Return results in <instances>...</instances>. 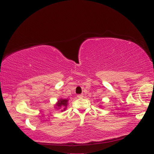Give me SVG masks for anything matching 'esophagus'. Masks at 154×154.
Segmentation results:
<instances>
[{"label": "esophagus", "instance_id": "34e87169", "mask_svg": "<svg viewBox=\"0 0 154 154\" xmlns=\"http://www.w3.org/2000/svg\"><path fill=\"white\" fill-rule=\"evenodd\" d=\"M83 97V94H78V95H77V97H78V98H82Z\"/></svg>", "mask_w": 154, "mask_h": 154}]
</instances>
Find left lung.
<instances>
[{
    "label": "left lung",
    "mask_w": 154,
    "mask_h": 154,
    "mask_svg": "<svg viewBox=\"0 0 154 154\" xmlns=\"http://www.w3.org/2000/svg\"><path fill=\"white\" fill-rule=\"evenodd\" d=\"M100 107H101V106H100Z\"/></svg>",
    "instance_id": "obj_1"
}]
</instances>
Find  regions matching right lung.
<instances>
[{"instance_id": "add662e5", "label": "right lung", "mask_w": 154, "mask_h": 154, "mask_svg": "<svg viewBox=\"0 0 154 154\" xmlns=\"http://www.w3.org/2000/svg\"><path fill=\"white\" fill-rule=\"evenodd\" d=\"M68 99H61L60 98V99L57 100V103L55 104V109H61V111H65L67 109V106L68 105Z\"/></svg>"}]
</instances>
